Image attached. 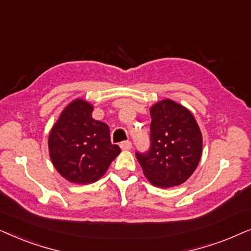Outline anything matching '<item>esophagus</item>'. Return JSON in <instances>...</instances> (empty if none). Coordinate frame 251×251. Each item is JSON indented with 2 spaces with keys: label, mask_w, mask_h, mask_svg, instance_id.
Wrapping results in <instances>:
<instances>
[{
  "label": "esophagus",
  "mask_w": 251,
  "mask_h": 251,
  "mask_svg": "<svg viewBox=\"0 0 251 251\" xmlns=\"http://www.w3.org/2000/svg\"><path fill=\"white\" fill-rule=\"evenodd\" d=\"M120 148L123 150H129L132 148V142L129 141V140H127V141L120 142Z\"/></svg>",
  "instance_id": "34e87169"
}]
</instances>
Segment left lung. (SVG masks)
Instances as JSON below:
<instances>
[{"label": "left lung", "mask_w": 251, "mask_h": 251, "mask_svg": "<svg viewBox=\"0 0 251 251\" xmlns=\"http://www.w3.org/2000/svg\"><path fill=\"white\" fill-rule=\"evenodd\" d=\"M150 147L136 151L143 173L153 186L169 188L185 182L198 168L202 155V134L186 108L171 100L150 109Z\"/></svg>", "instance_id": "obj_1"}]
</instances>
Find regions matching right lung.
Instances as JSON below:
<instances>
[{"instance_id":"1","label":"right lung","mask_w":251,"mask_h":251,"mask_svg":"<svg viewBox=\"0 0 251 251\" xmlns=\"http://www.w3.org/2000/svg\"><path fill=\"white\" fill-rule=\"evenodd\" d=\"M93 106L75 100L66 106L49 135L50 158L56 170L75 183H92L104 175L120 152L109 126L92 118Z\"/></svg>"}]
</instances>
